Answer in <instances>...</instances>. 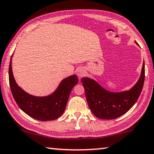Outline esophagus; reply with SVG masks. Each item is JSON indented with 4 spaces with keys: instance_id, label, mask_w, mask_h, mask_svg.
Segmentation results:
<instances>
[{
    "instance_id": "34e87169",
    "label": "esophagus",
    "mask_w": 154,
    "mask_h": 154,
    "mask_svg": "<svg viewBox=\"0 0 154 154\" xmlns=\"http://www.w3.org/2000/svg\"><path fill=\"white\" fill-rule=\"evenodd\" d=\"M85 69H83V68H79V69H77V75H78V77H83V75H85Z\"/></svg>"
}]
</instances>
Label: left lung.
Masks as SVG:
<instances>
[{
	"instance_id": "1",
	"label": "left lung",
	"mask_w": 154,
	"mask_h": 154,
	"mask_svg": "<svg viewBox=\"0 0 154 154\" xmlns=\"http://www.w3.org/2000/svg\"><path fill=\"white\" fill-rule=\"evenodd\" d=\"M144 81L145 62H143L139 81L128 91L109 92L88 77H83L81 82L84 87L88 106L92 113L98 118L113 119L126 113L136 103L141 93Z\"/></svg>"
}]
</instances>
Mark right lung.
Segmentation results:
<instances>
[{"label": "right lung", "instance_id": "add662e5", "mask_svg": "<svg viewBox=\"0 0 154 154\" xmlns=\"http://www.w3.org/2000/svg\"><path fill=\"white\" fill-rule=\"evenodd\" d=\"M9 80L12 95L19 107L31 118L40 121L54 120L60 117L66 108L70 93L78 83L75 75L63 79L51 95L37 97L29 94L15 82L11 69V58L9 68Z\"/></svg>", "mask_w": 154, "mask_h": 154}]
</instances>
